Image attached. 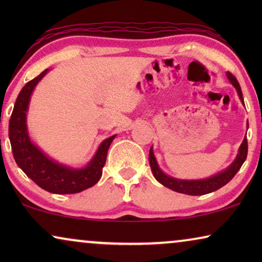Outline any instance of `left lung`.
Here are the masks:
<instances>
[{
  "label": "left lung",
  "instance_id": "1",
  "mask_svg": "<svg viewBox=\"0 0 262 262\" xmlns=\"http://www.w3.org/2000/svg\"><path fill=\"white\" fill-rule=\"evenodd\" d=\"M227 77L228 80L230 81V83L235 87L241 102L245 105V101H243V98H242L241 87H239L236 77L230 73H227ZM247 152H248V142H247V137H245L243 138V142L241 143V145H239L236 159L234 160V162L227 168V169L222 170L220 173L214 174L210 178L200 179V180H182V179H177V178L170 177V175H167L162 169H161L159 163H157L156 157L154 155L152 146L150 148V151H149V163L156 180L159 181L160 184L166 186V187L170 188L171 191H175L178 193H184V194H188V195H203V194H207V193L217 191V189L223 187L224 185H227L228 182L235 177L236 173L239 170V168L242 167L243 162H245L247 159Z\"/></svg>",
  "mask_w": 262,
  "mask_h": 262
}]
</instances>
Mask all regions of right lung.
Listing matches in <instances>:
<instances>
[{
    "label": "right lung",
    "mask_w": 262,
    "mask_h": 262,
    "mask_svg": "<svg viewBox=\"0 0 262 262\" xmlns=\"http://www.w3.org/2000/svg\"><path fill=\"white\" fill-rule=\"evenodd\" d=\"M49 69L27 82L17 95L9 120V141L14 160L28 178L39 187L56 194H73L94 186L102 175L107 151L117 135L101 142L92 160L82 168H73L49 157L32 142L27 130V111L35 85Z\"/></svg>",
    "instance_id": "1"
}]
</instances>
